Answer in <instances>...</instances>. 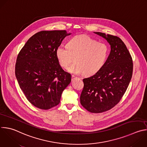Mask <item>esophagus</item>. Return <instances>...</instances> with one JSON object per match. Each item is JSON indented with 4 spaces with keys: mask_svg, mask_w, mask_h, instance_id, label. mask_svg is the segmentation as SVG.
Instances as JSON below:
<instances>
[{
    "mask_svg": "<svg viewBox=\"0 0 147 147\" xmlns=\"http://www.w3.org/2000/svg\"><path fill=\"white\" fill-rule=\"evenodd\" d=\"M77 78V77H76V76H74L73 75V76H71V81H73L74 79H76V78Z\"/></svg>",
    "mask_w": 147,
    "mask_h": 147,
    "instance_id": "34e87169",
    "label": "esophagus"
}]
</instances>
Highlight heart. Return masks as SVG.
I'll return each instance as SVG.
<instances>
[{
	"label": "heart",
	"instance_id": "1",
	"mask_svg": "<svg viewBox=\"0 0 147 147\" xmlns=\"http://www.w3.org/2000/svg\"><path fill=\"white\" fill-rule=\"evenodd\" d=\"M109 54V47L103 42H97L87 35L72 37L67 47L60 45L56 50V56L60 65L66 69L77 57L76 64L69 68L75 74L91 76L99 71L105 65Z\"/></svg>",
	"mask_w": 147,
	"mask_h": 147
}]
</instances>
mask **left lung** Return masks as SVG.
Instances as JSON below:
<instances>
[{"label": "left lung", "mask_w": 147, "mask_h": 147, "mask_svg": "<svg viewBox=\"0 0 147 147\" xmlns=\"http://www.w3.org/2000/svg\"><path fill=\"white\" fill-rule=\"evenodd\" d=\"M111 45L110 55L102 68L83 79L80 103L92 113L107 111L117 105L125 94L133 74V60L122 40L116 36L94 32Z\"/></svg>", "instance_id": "8db88e82"}]
</instances>
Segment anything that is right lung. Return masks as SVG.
<instances>
[{
  "label": "right lung",
  "mask_w": 147,
  "mask_h": 147,
  "mask_svg": "<svg viewBox=\"0 0 147 147\" xmlns=\"http://www.w3.org/2000/svg\"><path fill=\"white\" fill-rule=\"evenodd\" d=\"M65 30L40 31L32 36L19 53L15 73L27 100L41 110L50 109L60 103L63 90L71 82L64 71L56 50L64 38Z\"/></svg>",
  "instance_id": "right-lung-1"
}]
</instances>
